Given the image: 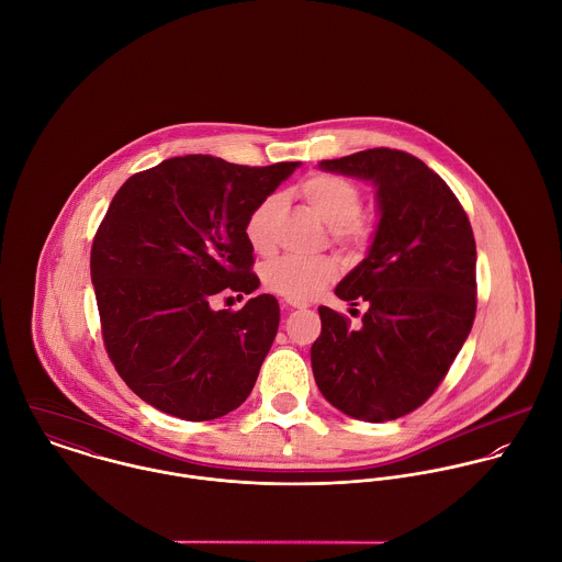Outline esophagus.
<instances>
[{
  "mask_svg": "<svg viewBox=\"0 0 562 562\" xmlns=\"http://www.w3.org/2000/svg\"><path fill=\"white\" fill-rule=\"evenodd\" d=\"M283 307H288V310H307L310 303H303V301H285Z\"/></svg>",
  "mask_w": 562,
  "mask_h": 562,
  "instance_id": "esophagus-1",
  "label": "esophagus"
}]
</instances>
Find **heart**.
Wrapping results in <instances>:
<instances>
[{
    "label": "heart",
    "instance_id": "1",
    "mask_svg": "<svg viewBox=\"0 0 562 562\" xmlns=\"http://www.w3.org/2000/svg\"><path fill=\"white\" fill-rule=\"evenodd\" d=\"M299 194L330 229L335 244L344 248H361L370 241V227L359 218L363 199L352 181L337 175H314L301 183ZM281 212L283 196L268 194L246 216L244 238L257 255H270L274 250V227ZM337 272V261L330 257H279L263 266V283L270 292L288 301L305 303L330 283Z\"/></svg>",
    "mask_w": 562,
    "mask_h": 562
}]
</instances>
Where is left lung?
I'll return each instance as SVG.
<instances>
[{
  "mask_svg": "<svg viewBox=\"0 0 562 562\" xmlns=\"http://www.w3.org/2000/svg\"><path fill=\"white\" fill-rule=\"evenodd\" d=\"M322 170L372 181L379 225L366 259L335 288L368 303L359 328L321 307L312 346L318 390L341 413L390 422L428 401L476 316V241L448 183L398 149H368Z\"/></svg>",
  "mask_w": 562,
  "mask_h": 562,
  "instance_id": "8db88e82",
  "label": "left lung"
}]
</instances>
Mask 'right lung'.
<instances>
[{"label": "right lung", "instance_id": "obj_1", "mask_svg": "<svg viewBox=\"0 0 562 562\" xmlns=\"http://www.w3.org/2000/svg\"><path fill=\"white\" fill-rule=\"evenodd\" d=\"M299 166L183 156L119 188L92 241L90 279L105 350L138 398L188 422L248 398L279 303L259 294L240 312H216L212 301L259 288L244 223Z\"/></svg>", "mask_w": 562, "mask_h": 562}]
</instances>
